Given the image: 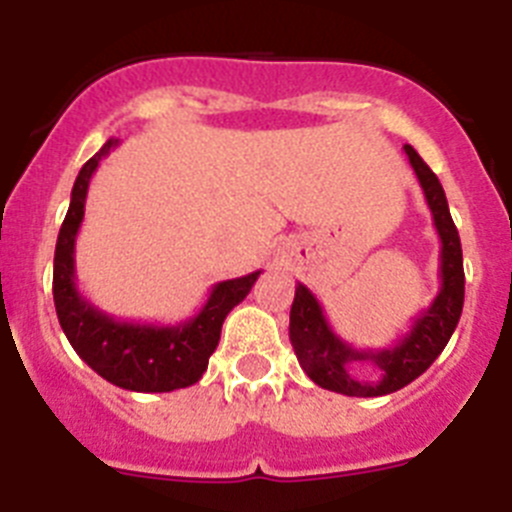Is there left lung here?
I'll list each match as a JSON object with an SVG mask.
<instances>
[{
  "mask_svg": "<svg viewBox=\"0 0 512 512\" xmlns=\"http://www.w3.org/2000/svg\"><path fill=\"white\" fill-rule=\"evenodd\" d=\"M405 156L418 176L425 202L431 207L438 241H441V256H438L441 287L431 305L415 315L408 333L387 348H354L328 323L318 297L312 295L305 284L297 282L295 287V302L289 310V341L307 377L323 390L338 392V395L382 397L402 390L438 359L461 318L464 259H461L459 230L451 220L449 202H446L438 176L428 169L413 146H405ZM359 363H372L378 377L374 380L356 378L353 366Z\"/></svg>",
  "mask_w": 512,
  "mask_h": 512,
  "instance_id": "1",
  "label": "left lung"
}]
</instances>
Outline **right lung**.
<instances>
[{
    "mask_svg": "<svg viewBox=\"0 0 512 512\" xmlns=\"http://www.w3.org/2000/svg\"><path fill=\"white\" fill-rule=\"evenodd\" d=\"M117 143L107 140L76 176L53 259V302L69 343L99 377L130 392H174L200 382L228 312L246 300L261 271L217 282L200 312L176 325L120 320L81 295L76 287V235L92 174Z\"/></svg>",
    "mask_w": 512,
    "mask_h": 512,
    "instance_id": "1",
    "label": "right lung"
}]
</instances>
